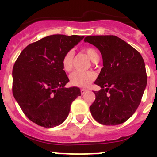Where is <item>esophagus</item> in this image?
<instances>
[{"instance_id": "1", "label": "esophagus", "mask_w": 157, "mask_h": 157, "mask_svg": "<svg viewBox=\"0 0 157 157\" xmlns=\"http://www.w3.org/2000/svg\"><path fill=\"white\" fill-rule=\"evenodd\" d=\"M87 91V90H85V89H81L80 90V92H81V94H84Z\"/></svg>"}]
</instances>
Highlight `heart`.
<instances>
[{
  "label": "heart",
  "instance_id": "1",
  "mask_svg": "<svg viewBox=\"0 0 157 157\" xmlns=\"http://www.w3.org/2000/svg\"><path fill=\"white\" fill-rule=\"evenodd\" d=\"M89 58L93 62L99 60V54L95 48L86 47L83 49ZM74 52L69 50L63 55L62 58V67L67 72L71 71L73 67ZM95 79V75L92 71H75L70 75V82L72 86L80 88H87Z\"/></svg>",
  "mask_w": 157,
  "mask_h": 157
}]
</instances>
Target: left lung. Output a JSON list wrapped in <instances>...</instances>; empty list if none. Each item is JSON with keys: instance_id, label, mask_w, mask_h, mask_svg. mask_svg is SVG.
Segmentation results:
<instances>
[{"instance_id": "1", "label": "left lung", "mask_w": 157, "mask_h": 157, "mask_svg": "<svg viewBox=\"0 0 157 157\" xmlns=\"http://www.w3.org/2000/svg\"><path fill=\"white\" fill-rule=\"evenodd\" d=\"M84 41L98 48L103 67L95 81L101 87L90 107L96 121L115 126L127 121L141 103L147 84L144 59L138 50L114 35L87 36Z\"/></svg>"}]
</instances>
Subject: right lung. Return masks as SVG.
<instances>
[{
    "mask_svg": "<svg viewBox=\"0 0 157 157\" xmlns=\"http://www.w3.org/2000/svg\"><path fill=\"white\" fill-rule=\"evenodd\" d=\"M83 37L53 34L31 43L19 54L12 69V94L25 116L43 127L61 124L79 88H64L69 79L62 67L63 55Z\"/></svg>",
    "mask_w": 157,
    "mask_h": 157,
    "instance_id": "right-lung-1",
    "label": "right lung"
}]
</instances>
